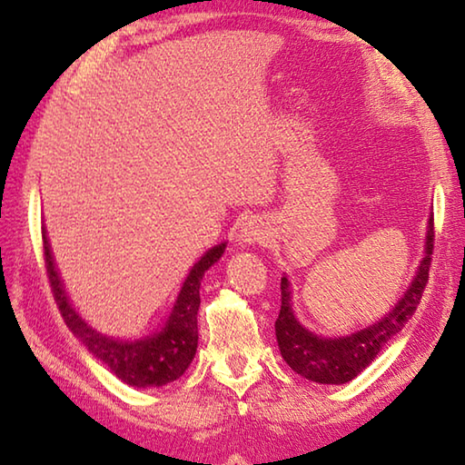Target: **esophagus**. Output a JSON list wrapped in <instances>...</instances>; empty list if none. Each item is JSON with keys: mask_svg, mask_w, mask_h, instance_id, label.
I'll list each match as a JSON object with an SVG mask.
<instances>
[{"mask_svg": "<svg viewBox=\"0 0 465 465\" xmlns=\"http://www.w3.org/2000/svg\"><path fill=\"white\" fill-rule=\"evenodd\" d=\"M270 232L268 227L258 217H252L245 223H242V230L238 232L240 245H255V243H268Z\"/></svg>", "mask_w": 465, "mask_h": 465, "instance_id": "obj_1", "label": "esophagus"}]
</instances>
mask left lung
<instances>
[{
  "instance_id": "1",
  "label": "left lung",
  "mask_w": 465,
  "mask_h": 465,
  "mask_svg": "<svg viewBox=\"0 0 465 465\" xmlns=\"http://www.w3.org/2000/svg\"><path fill=\"white\" fill-rule=\"evenodd\" d=\"M423 258L418 265L408 290L403 292L393 308L365 328L348 335H320L298 320L293 312V292L288 275L282 278V310L275 320V338L282 358L302 378L315 383L341 385L351 381L378 358L383 345L403 330V325L418 310L423 288L428 283V272L433 250V213H430Z\"/></svg>"
}]
</instances>
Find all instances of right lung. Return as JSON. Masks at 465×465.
Wrapping results in <instances>:
<instances>
[{
    "instance_id": "1",
    "label": "right lung",
    "mask_w": 465,
    "mask_h": 465,
    "mask_svg": "<svg viewBox=\"0 0 465 465\" xmlns=\"http://www.w3.org/2000/svg\"><path fill=\"white\" fill-rule=\"evenodd\" d=\"M47 275L52 282L55 302L59 305L67 328L80 340L94 358L105 363L124 383L134 388H160L182 378L197 351V310H200V285L205 272L220 262L227 242L207 250L187 273L177 293L173 308L160 330L135 340H122L102 333L87 323L74 308L65 292L62 275L47 240L45 225L42 227Z\"/></svg>"
}]
</instances>
